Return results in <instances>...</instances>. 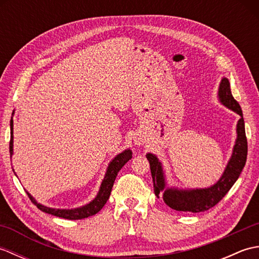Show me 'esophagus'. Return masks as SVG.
Segmentation results:
<instances>
[{
  "label": "esophagus",
  "instance_id": "34e87169",
  "mask_svg": "<svg viewBox=\"0 0 259 259\" xmlns=\"http://www.w3.org/2000/svg\"><path fill=\"white\" fill-rule=\"evenodd\" d=\"M144 140H145V139H144V137H142V136L136 137V139H135L137 145H142V144H144Z\"/></svg>",
  "mask_w": 259,
  "mask_h": 259
}]
</instances>
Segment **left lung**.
I'll list each match as a JSON object with an SVG mask.
<instances>
[{"label":"left lung","instance_id":"obj_1","mask_svg":"<svg viewBox=\"0 0 259 259\" xmlns=\"http://www.w3.org/2000/svg\"><path fill=\"white\" fill-rule=\"evenodd\" d=\"M221 102L227 108L240 115L237 123V140L234 147L233 156L227 164L222 178L217 184H214L210 188L206 189H194V190H177V189H164L163 172L161 163L158 158L152 153H148L147 159L150 163V171L153 181V190L157 197H159L160 191H163V200L167 205L178 211L187 212H200L206 211L211 207L216 206L221 201L225 195L238 179L241 170L245 167L247 159V138L245 133V122L243 118V111L239 103L235 100L232 91H230L229 81L224 78L221 82L218 92Z\"/></svg>","mask_w":259,"mask_h":259}]
</instances>
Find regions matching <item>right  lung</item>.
<instances>
[{"mask_svg":"<svg viewBox=\"0 0 259 259\" xmlns=\"http://www.w3.org/2000/svg\"><path fill=\"white\" fill-rule=\"evenodd\" d=\"M10 124H11L10 155L12 156V153H13V120L12 119H11ZM131 157H133V152L128 149L123 152H121L120 155H118L111 162H110L108 170H107V174H106V176H104V179L101 184L100 190H99V194L95 198V200H92L90 203H88V205L81 207V208H75V209L49 208V207L40 205V203H37L34 199H33V197L29 194V192H26V194H27V196H29L31 201L34 203V205H36V207L40 209V210L45 211L47 213H51V214H53V216H57L60 218L69 219V221H76V219L88 218V217L93 216V214H96L97 212L100 211L102 207L106 205V202L110 197V194H111L115 177H117V175L120 171V169L130 160Z\"/></svg>","mask_w":259,"mask_h":259,"instance_id":"right-lung-1","label":"right lung"}]
</instances>
